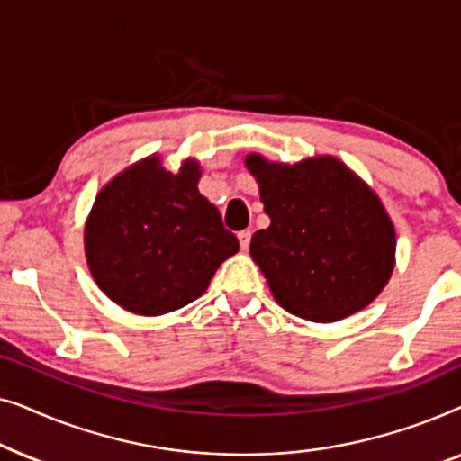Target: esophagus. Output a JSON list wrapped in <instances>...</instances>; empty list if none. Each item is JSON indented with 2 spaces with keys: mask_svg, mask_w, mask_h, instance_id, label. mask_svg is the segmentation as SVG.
<instances>
[{
  "mask_svg": "<svg viewBox=\"0 0 461 461\" xmlns=\"http://www.w3.org/2000/svg\"><path fill=\"white\" fill-rule=\"evenodd\" d=\"M237 237H239V245H241V249H243V251L248 249V248H249V241H251V230L245 229V230L239 232Z\"/></svg>",
  "mask_w": 461,
  "mask_h": 461,
  "instance_id": "esophagus-1",
  "label": "esophagus"
}]
</instances>
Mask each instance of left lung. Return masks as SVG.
Listing matches in <instances>:
<instances>
[{
  "mask_svg": "<svg viewBox=\"0 0 461 461\" xmlns=\"http://www.w3.org/2000/svg\"><path fill=\"white\" fill-rule=\"evenodd\" d=\"M268 229L249 254L276 304L312 323H333L369 306L396 262V230L374 188L333 155L298 163L245 157Z\"/></svg>",
  "mask_w": 461,
  "mask_h": 461,
  "instance_id": "1",
  "label": "left lung"
}]
</instances>
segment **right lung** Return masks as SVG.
I'll return each mask as SVG.
<instances>
[{"label":"right lung","mask_w":461,"mask_h":461,"mask_svg":"<svg viewBox=\"0 0 461 461\" xmlns=\"http://www.w3.org/2000/svg\"><path fill=\"white\" fill-rule=\"evenodd\" d=\"M201 166L167 172L159 155L131 163L100 188L87 213V268L106 298L159 317L205 294L220 264L239 251L218 207L199 193Z\"/></svg>","instance_id":"add662e5"}]
</instances>
